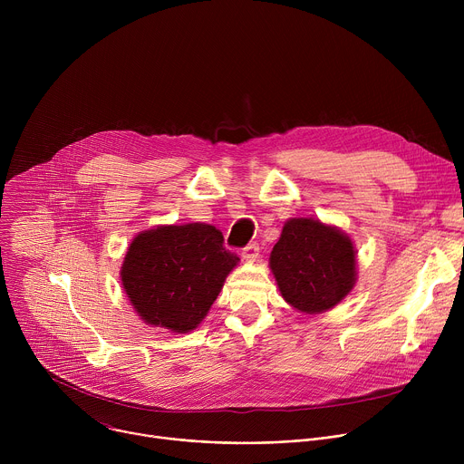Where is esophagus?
<instances>
[{"label":"esophagus","instance_id":"34e87169","mask_svg":"<svg viewBox=\"0 0 464 464\" xmlns=\"http://www.w3.org/2000/svg\"><path fill=\"white\" fill-rule=\"evenodd\" d=\"M242 258L247 260V262H253L258 258V246L256 244H247L244 249H242Z\"/></svg>","mask_w":464,"mask_h":464}]
</instances>
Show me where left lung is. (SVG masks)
<instances>
[{
	"label": "left lung",
	"instance_id": "8db88e82",
	"mask_svg": "<svg viewBox=\"0 0 464 464\" xmlns=\"http://www.w3.org/2000/svg\"><path fill=\"white\" fill-rule=\"evenodd\" d=\"M270 268L288 304L306 314L336 306L356 285L353 240L314 218H290L270 255Z\"/></svg>",
	"mask_w": 464,
	"mask_h": 464
}]
</instances>
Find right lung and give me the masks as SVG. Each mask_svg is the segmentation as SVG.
Instances as JSON below:
<instances>
[{"label":"right lung","mask_w":464,"mask_h":464,"mask_svg":"<svg viewBox=\"0 0 464 464\" xmlns=\"http://www.w3.org/2000/svg\"><path fill=\"white\" fill-rule=\"evenodd\" d=\"M238 260L215 226H158L131 240L121 281L145 323L185 334L208 315Z\"/></svg>","instance_id":"1"}]
</instances>
